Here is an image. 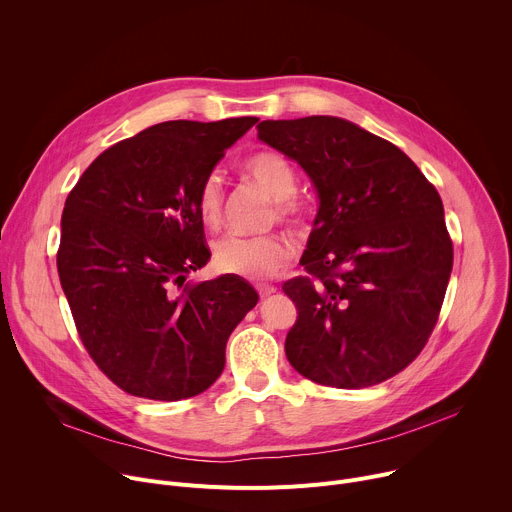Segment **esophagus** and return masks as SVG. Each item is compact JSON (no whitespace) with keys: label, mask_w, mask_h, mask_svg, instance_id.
I'll list each match as a JSON object with an SVG mask.
<instances>
[{"label":"esophagus","mask_w":512,"mask_h":512,"mask_svg":"<svg viewBox=\"0 0 512 512\" xmlns=\"http://www.w3.org/2000/svg\"><path fill=\"white\" fill-rule=\"evenodd\" d=\"M257 291H259V298H269L271 294H275L277 287H275V285H269V283H259V285H257Z\"/></svg>","instance_id":"esophagus-1"}]
</instances>
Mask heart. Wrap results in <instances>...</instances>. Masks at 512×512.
Returning a JSON list of instances; mask_svg holds the SVG:
<instances>
[{"label":"heart","instance_id":"obj_1","mask_svg":"<svg viewBox=\"0 0 512 512\" xmlns=\"http://www.w3.org/2000/svg\"><path fill=\"white\" fill-rule=\"evenodd\" d=\"M243 166L247 176L273 198L269 221L277 218V223H283L289 229H302L304 210L294 198L298 192V176L291 164L279 154L263 150L251 154ZM194 202L206 229L214 231L221 227L225 212V186L221 174L212 170L202 178ZM291 255H294V247L283 235L277 233L255 237L227 235L214 243L212 265L221 273L261 281L283 269Z\"/></svg>","mask_w":512,"mask_h":512}]
</instances>
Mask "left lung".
<instances>
[{
    "mask_svg": "<svg viewBox=\"0 0 512 512\" xmlns=\"http://www.w3.org/2000/svg\"><path fill=\"white\" fill-rule=\"evenodd\" d=\"M257 129L320 196L300 261L308 275L283 283L298 308L289 364L338 389L395 377L427 344L452 273L440 194L397 145L350 121L312 115Z\"/></svg>",
    "mask_w": 512,
    "mask_h": 512,
    "instance_id": "left-lung-1",
    "label": "left lung"
}]
</instances>
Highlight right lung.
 <instances>
[{"label":"right lung","instance_id":"add662e5","mask_svg":"<svg viewBox=\"0 0 512 512\" xmlns=\"http://www.w3.org/2000/svg\"><path fill=\"white\" fill-rule=\"evenodd\" d=\"M257 121L143 129L105 150L66 198L60 285L89 356L129 395L178 401L206 391L259 300L235 275L186 281L210 259L196 190Z\"/></svg>","mask_w":512,"mask_h":512}]
</instances>
